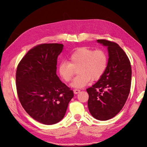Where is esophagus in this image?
<instances>
[{
    "label": "esophagus",
    "instance_id": "34e87169",
    "mask_svg": "<svg viewBox=\"0 0 147 147\" xmlns=\"http://www.w3.org/2000/svg\"><path fill=\"white\" fill-rule=\"evenodd\" d=\"M74 93L75 94H78L79 92L80 91V89H74Z\"/></svg>",
    "mask_w": 147,
    "mask_h": 147
}]
</instances>
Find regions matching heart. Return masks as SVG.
Wrapping results in <instances>:
<instances>
[{
	"label": "heart",
	"mask_w": 147,
	"mask_h": 147,
	"mask_svg": "<svg viewBox=\"0 0 147 147\" xmlns=\"http://www.w3.org/2000/svg\"><path fill=\"white\" fill-rule=\"evenodd\" d=\"M108 55L102 49L94 50L82 47L71 54L68 62H62L58 67L61 78L66 82H70L78 69V76L71 83L74 88L85 86L91 79L97 80L104 75L108 65Z\"/></svg>",
	"instance_id": "b5f03b06"
}]
</instances>
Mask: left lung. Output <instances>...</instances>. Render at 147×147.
Returning a JSON list of instances; mask_svg holds the SVG:
<instances>
[{"label":"left lung","instance_id":"8db88e82","mask_svg":"<svg viewBox=\"0 0 147 147\" xmlns=\"http://www.w3.org/2000/svg\"><path fill=\"white\" fill-rule=\"evenodd\" d=\"M97 42L107 46L109 58L104 75L86 89L88 105L92 116L104 121L115 116L125 105L130 90L132 68L126 53L117 43L105 39Z\"/></svg>","mask_w":147,"mask_h":147}]
</instances>
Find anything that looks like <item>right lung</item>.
<instances>
[{
  "label": "right lung",
  "instance_id": "obj_1",
  "mask_svg": "<svg viewBox=\"0 0 147 147\" xmlns=\"http://www.w3.org/2000/svg\"><path fill=\"white\" fill-rule=\"evenodd\" d=\"M64 45L43 43L31 49L16 72L17 94L21 105L36 121L51 125L64 117L73 91L57 75V59Z\"/></svg>",
  "mask_w": 147,
  "mask_h": 147
}]
</instances>
